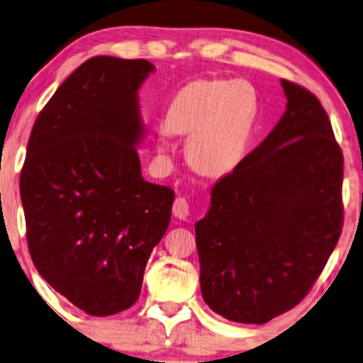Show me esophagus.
<instances>
[{
    "mask_svg": "<svg viewBox=\"0 0 363 363\" xmlns=\"http://www.w3.org/2000/svg\"><path fill=\"white\" fill-rule=\"evenodd\" d=\"M189 202H187L184 197H177L176 201H174V206H172V214L177 217V219L181 220H186L187 217H189Z\"/></svg>",
    "mask_w": 363,
    "mask_h": 363,
    "instance_id": "obj_1",
    "label": "esophagus"
}]
</instances>
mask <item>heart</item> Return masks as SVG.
<instances>
[{"mask_svg":"<svg viewBox=\"0 0 363 363\" xmlns=\"http://www.w3.org/2000/svg\"><path fill=\"white\" fill-rule=\"evenodd\" d=\"M257 116V93L244 79H196L174 94L164 114L157 151L172 149L169 134L187 136L186 154L197 172L227 176L242 161Z\"/></svg>","mask_w":363,"mask_h":363,"instance_id":"1","label":"heart"}]
</instances>
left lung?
Returning a JSON list of instances; mask_svg holds the SVG:
<instances>
[{
  "label": "left lung",
  "mask_w": 363,
  "mask_h": 363,
  "mask_svg": "<svg viewBox=\"0 0 363 363\" xmlns=\"http://www.w3.org/2000/svg\"><path fill=\"white\" fill-rule=\"evenodd\" d=\"M286 113L211 191L196 222L201 291L230 322L262 323L296 307L339 242L344 157L320 101L282 79Z\"/></svg>",
  "instance_id": "left-lung-1"
}]
</instances>
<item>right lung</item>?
<instances>
[{"mask_svg": "<svg viewBox=\"0 0 363 363\" xmlns=\"http://www.w3.org/2000/svg\"><path fill=\"white\" fill-rule=\"evenodd\" d=\"M146 60L94 56L38 116L19 192L28 247L41 277L94 317L123 312L166 234L174 191L143 177L147 129L139 89Z\"/></svg>", "mask_w": 363, "mask_h": 363, "instance_id": "right-lung-1", "label": "right lung"}]
</instances>
